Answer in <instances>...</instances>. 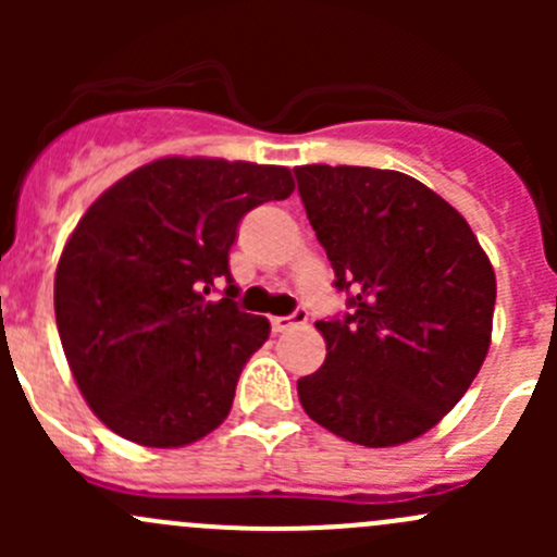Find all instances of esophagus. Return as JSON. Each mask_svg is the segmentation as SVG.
Returning a JSON list of instances; mask_svg holds the SVG:
<instances>
[{
  "mask_svg": "<svg viewBox=\"0 0 557 557\" xmlns=\"http://www.w3.org/2000/svg\"><path fill=\"white\" fill-rule=\"evenodd\" d=\"M269 323H272L274 331H288L294 329V325L307 323V310L305 307H296L290 314H274V318H269Z\"/></svg>",
  "mask_w": 557,
  "mask_h": 557,
  "instance_id": "obj_1",
  "label": "esophagus"
}]
</instances>
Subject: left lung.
I'll return each instance as SVG.
<instances>
[{
  "instance_id": "left-lung-1",
  "label": "left lung",
  "mask_w": 557,
  "mask_h": 557,
  "mask_svg": "<svg viewBox=\"0 0 557 557\" xmlns=\"http://www.w3.org/2000/svg\"><path fill=\"white\" fill-rule=\"evenodd\" d=\"M347 312L318 320L325 363L301 377L314 423L363 447L434 429L491 347L496 274L455 207L409 174L296 166Z\"/></svg>"
}]
</instances>
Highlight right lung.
<instances>
[{"label":"right lung","instance_id":"right-lung-1","mask_svg":"<svg viewBox=\"0 0 557 557\" xmlns=\"http://www.w3.org/2000/svg\"><path fill=\"white\" fill-rule=\"evenodd\" d=\"M285 166L159 159L107 188L55 269V325L75 383L110 431L183 447L226 420L269 320L237 307L239 221L288 199ZM227 283L221 302L206 294Z\"/></svg>","mask_w":557,"mask_h":557}]
</instances>
